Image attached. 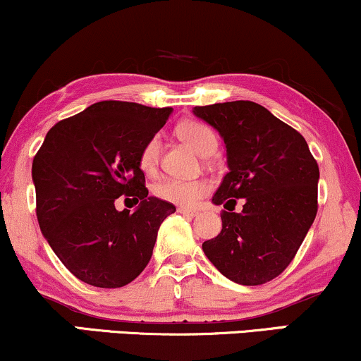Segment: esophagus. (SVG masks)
<instances>
[{"instance_id": "1", "label": "esophagus", "mask_w": 361, "mask_h": 361, "mask_svg": "<svg viewBox=\"0 0 361 361\" xmlns=\"http://www.w3.org/2000/svg\"><path fill=\"white\" fill-rule=\"evenodd\" d=\"M177 212H180V214L189 216V217H194V216L199 214V212L195 211V209H190V207H179V209H177Z\"/></svg>"}]
</instances>
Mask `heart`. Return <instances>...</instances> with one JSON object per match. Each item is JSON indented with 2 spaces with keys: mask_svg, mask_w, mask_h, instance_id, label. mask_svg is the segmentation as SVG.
Wrapping results in <instances>:
<instances>
[{
  "mask_svg": "<svg viewBox=\"0 0 361 361\" xmlns=\"http://www.w3.org/2000/svg\"><path fill=\"white\" fill-rule=\"evenodd\" d=\"M177 133L197 154L209 155L216 150L217 137L214 130L197 120H185L177 127ZM160 157V135L154 133L144 142L139 150V166L145 173L157 171ZM211 184L206 179H179L166 177L154 185V194L162 201L177 206H194L209 192Z\"/></svg>",
  "mask_w": 361,
  "mask_h": 361,
  "instance_id": "obj_1",
  "label": "heart"
}]
</instances>
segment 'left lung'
<instances>
[{"label": "left lung", "mask_w": 361, "mask_h": 361, "mask_svg": "<svg viewBox=\"0 0 361 361\" xmlns=\"http://www.w3.org/2000/svg\"><path fill=\"white\" fill-rule=\"evenodd\" d=\"M194 114L221 133L229 166L212 197L228 211L204 252L231 281L268 283L295 259L317 217V160L300 132L255 102L195 106ZM239 198L243 211L233 213Z\"/></svg>", "instance_id": "8db88e82"}]
</instances>
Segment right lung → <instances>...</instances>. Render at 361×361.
<instances>
[{
    "mask_svg": "<svg viewBox=\"0 0 361 361\" xmlns=\"http://www.w3.org/2000/svg\"><path fill=\"white\" fill-rule=\"evenodd\" d=\"M172 109L133 102H97L55 123L35 155L39 229L58 259L83 283L122 288L152 257L157 231L176 206L149 197L139 150ZM123 195L140 202L117 212Z\"/></svg>",
    "mask_w": 361,
    "mask_h": 361,
    "instance_id": "right-lung-1",
    "label": "right lung"
}]
</instances>
